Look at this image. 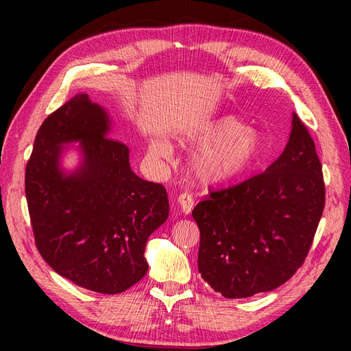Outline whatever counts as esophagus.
<instances>
[{
  "instance_id": "34e87169",
  "label": "esophagus",
  "mask_w": 351,
  "mask_h": 351,
  "mask_svg": "<svg viewBox=\"0 0 351 351\" xmlns=\"http://www.w3.org/2000/svg\"><path fill=\"white\" fill-rule=\"evenodd\" d=\"M178 202L181 205V211L184 214H190L193 206H195V197H193L191 193L189 191H182L180 196H178Z\"/></svg>"
}]
</instances>
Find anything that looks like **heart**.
Listing matches in <instances>:
<instances>
[{
  "label": "heart",
  "mask_w": 351,
  "mask_h": 351,
  "mask_svg": "<svg viewBox=\"0 0 351 351\" xmlns=\"http://www.w3.org/2000/svg\"><path fill=\"white\" fill-rule=\"evenodd\" d=\"M200 140L208 146L195 156L193 170L206 182L238 180L247 175L263 155V141L258 132L234 116L205 123ZM151 154L156 158H169L170 147L164 140H154Z\"/></svg>",
  "instance_id": "1"
}]
</instances>
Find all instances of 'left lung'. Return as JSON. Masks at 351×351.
I'll return each instance as SVG.
<instances>
[{
    "label": "left lung",
    "mask_w": 351,
    "mask_h": 351,
    "mask_svg": "<svg viewBox=\"0 0 351 351\" xmlns=\"http://www.w3.org/2000/svg\"><path fill=\"white\" fill-rule=\"evenodd\" d=\"M326 202L323 167L299 116L285 151L263 173L210 190L193 210L202 279L226 299L280 287L303 265Z\"/></svg>",
    "instance_id": "left-lung-1"
}]
</instances>
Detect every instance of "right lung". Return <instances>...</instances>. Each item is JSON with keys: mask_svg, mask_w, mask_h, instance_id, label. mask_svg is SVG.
<instances>
[{"mask_svg": "<svg viewBox=\"0 0 351 351\" xmlns=\"http://www.w3.org/2000/svg\"><path fill=\"white\" fill-rule=\"evenodd\" d=\"M107 113L81 93L51 113L25 169L34 243L52 270L78 287L117 294L147 271L149 235L169 217L164 185L138 178L130 149L108 136ZM81 141L85 162L58 169L62 143Z\"/></svg>", "mask_w": 351, "mask_h": 351, "instance_id": "obj_1", "label": "right lung"}]
</instances>
